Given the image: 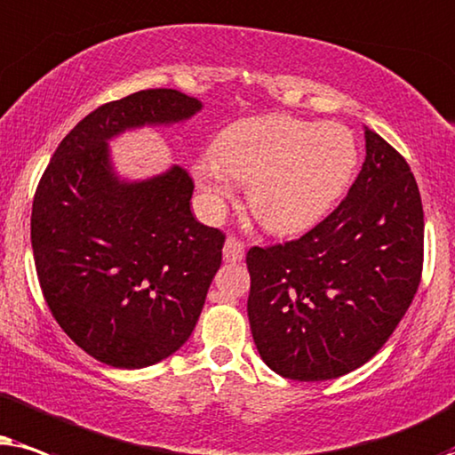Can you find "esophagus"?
<instances>
[{
  "label": "esophagus",
  "instance_id": "obj_1",
  "mask_svg": "<svg viewBox=\"0 0 455 455\" xmlns=\"http://www.w3.org/2000/svg\"><path fill=\"white\" fill-rule=\"evenodd\" d=\"M222 258H224V262H231V264L241 262V259L245 258V245L241 243L239 239L228 237L227 241H224Z\"/></svg>",
  "mask_w": 455,
  "mask_h": 455
}]
</instances>
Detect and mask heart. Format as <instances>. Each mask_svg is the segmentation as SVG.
<instances>
[{
    "label": "heart",
    "instance_id": "b5f03b06",
    "mask_svg": "<svg viewBox=\"0 0 455 455\" xmlns=\"http://www.w3.org/2000/svg\"><path fill=\"white\" fill-rule=\"evenodd\" d=\"M358 162L347 126L268 114L220 131L212 156L193 164V179L212 214L233 196L235 180L250 183L247 199L258 222L275 235H293L335 208Z\"/></svg>",
    "mask_w": 455,
    "mask_h": 455
}]
</instances>
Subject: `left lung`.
Wrapping results in <instances>:
<instances>
[{
	"label": "left lung",
	"instance_id": "obj_1",
	"mask_svg": "<svg viewBox=\"0 0 455 455\" xmlns=\"http://www.w3.org/2000/svg\"><path fill=\"white\" fill-rule=\"evenodd\" d=\"M366 160L339 208L304 237L251 247L247 316L259 358L293 380L366 364L414 299L425 214L408 162L364 126Z\"/></svg>",
	"mask_w": 455,
	"mask_h": 455
}]
</instances>
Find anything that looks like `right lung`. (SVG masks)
I'll list each match as a JSON object with an SVG mask.
<instances>
[{"label":"right lung","instance_id":"right-lung-1","mask_svg":"<svg viewBox=\"0 0 455 455\" xmlns=\"http://www.w3.org/2000/svg\"><path fill=\"white\" fill-rule=\"evenodd\" d=\"M202 108L177 89L97 108L62 139L35 193L30 241L44 298L66 335L108 366L145 368L183 347L224 245L193 216L183 166L126 179L110 141L183 124Z\"/></svg>","mask_w":455,"mask_h":455}]
</instances>
